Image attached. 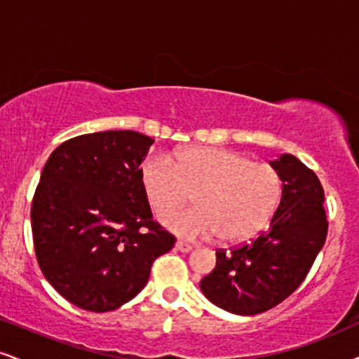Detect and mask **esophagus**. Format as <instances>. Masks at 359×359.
Wrapping results in <instances>:
<instances>
[{
    "label": "esophagus",
    "instance_id": "esophagus-1",
    "mask_svg": "<svg viewBox=\"0 0 359 359\" xmlns=\"http://www.w3.org/2000/svg\"><path fill=\"white\" fill-rule=\"evenodd\" d=\"M176 250L181 251V253H189V251L193 250V246L188 245V243H184V241H176Z\"/></svg>",
    "mask_w": 359,
    "mask_h": 359
}]
</instances>
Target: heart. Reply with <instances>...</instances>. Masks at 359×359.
<instances>
[{
    "instance_id": "heart-1",
    "label": "heart",
    "mask_w": 359,
    "mask_h": 359,
    "mask_svg": "<svg viewBox=\"0 0 359 359\" xmlns=\"http://www.w3.org/2000/svg\"><path fill=\"white\" fill-rule=\"evenodd\" d=\"M140 183L149 208L164 216L186 204L195 208L163 218V224L189 240H248L261 231L281 200L280 172L269 163L224 148L196 146L170 158L146 159Z\"/></svg>"
}]
</instances>
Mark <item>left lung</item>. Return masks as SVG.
I'll use <instances>...</instances> for the list:
<instances>
[{
  "instance_id": "obj_1",
  "label": "left lung",
  "mask_w": 359,
  "mask_h": 359,
  "mask_svg": "<svg viewBox=\"0 0 359 359\" xmlns=\"http://www.w3.org/2000/svg\"><path fill=\"white\" fill-rule=\"evenodd\" d=\"M271 166L283 181L271 226L251 241L216 250V266L200 285L211 303L234 315H258L294 293L328 234L316 172L287 153Z\"/></svg>"
}]
</instances>
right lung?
<instances>
[{
	"label": "right lung",
	"mask_w": 359,
	"mask_h": 359,
	"mask_svg": "<svg viewBox=\"0 0 359 359\" xmlns=\"http://www.w3.org/2000/svg\"><path fill=\"white\" fill-rule=\"evenodd\" d=\"M153 138L101 131L60 144L31 203L39 268L50 285L86 311H113L148 283L176 238L153 219L140 183Z\"/></svg>",
	"instance_id": "right-lung-1"
}]
</instances>
